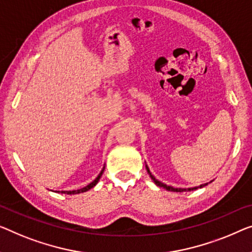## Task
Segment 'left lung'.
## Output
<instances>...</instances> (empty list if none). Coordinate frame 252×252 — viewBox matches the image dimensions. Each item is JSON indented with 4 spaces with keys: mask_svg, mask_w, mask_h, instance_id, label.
<instances>
[{
    "mask_svg": "<svg viewBox=\"0 0 252 252\" xmlns=\"http://www.w3.org/2000/svg\"><path fill=\"white\" fill-rule=\"evenodd\" d=\"M147 171H148V173H149V175H150V178L153 179V181L155 182L157 186L160 187V188H164V189H166V190H168V191H174V192H182V191H191V190H196V189H198V188H202V187L207 186V185H201L200 187L189 188V189H181V188H173V187H171V186H166V185H164V183L159 182L158 180H156L155 178H154V176L152 175V173H150V171H149V168H148V167H147Z\"/></svg>",
    "mask_w": 252,
    "mask_h": 252,
    "instance_id": "obj_1",
    "label": "left lung"
}]
</instances>
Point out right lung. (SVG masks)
Returning <instances> with one entry per match:
<instances>
[{"label":"right lung","instance_id":"add662e5","mask_svg":"<svg viewBox=\"0 0 252 252\" xmlns=\"http://www.w3.org/2000/svg\"><path fill=\"white\" fill-rule=\"evenodd\" d=\"M103 172H104V168L102 170V172H100V173L98 174V176H97V178H96L95 180H94V181H93L92 183H89V185L86 186L85 188H81V189H79V190H72V191H61V192H62V193H66V194H76V193L86 192V191H88L89 189H92V188H94V187H95V186L97 185V182H98V180L100 179V176H102Z\"/></svg>","mask_w":252,"mask_h":252}]
</instances>
